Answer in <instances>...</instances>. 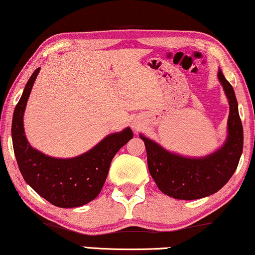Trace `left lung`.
Listing matches in <instances>:
<instances>
[{"label": "left lung", "instance_id": "8db88e82", "mask_svg": "<svg viewBox=\"0 0 255 255\" xmlns=\"http://www.w3.org/2000/svg\"><path fill=\"white\" fill-rule=\"evenodd\" d=\"M218 80L230 104L228 139L217 151L204 158H186L166 151L155 141L144 137L147 166L151 176L163 194L177 200L207 197L223 188L238 167L243 153L244 132L238 102L230 82L218 71Z\"/></svg>", "mask_w": 255, "mask_h": 255}]
</instances>
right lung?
Masks as SVG:
<instances>
[{
	"instance_id": "right-lung-1",
	"label": "right lung",
	"mask_w": 255,
	"mask_h": 255,
	"mask_svg": "<svg viewBox=\"0 0 255 255\" xmlns=\"http://www.w3.org/2000/svg\"><path fill=\"white\" fill-rule=\"evenodd\" d=\"M40 68L27 81L13 111L11 135L15 156L25 182L41 197L59 208H76L97 197L109 172L111 160L133 137L130 128L109 134L95 147L71 159L45 155L26 140L23 115Z\"/></svg>"
}]
</instances>
